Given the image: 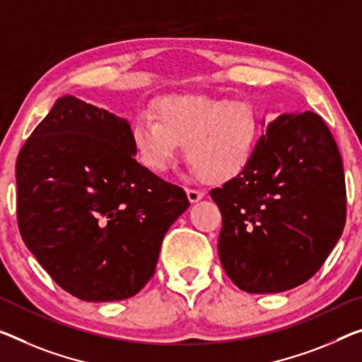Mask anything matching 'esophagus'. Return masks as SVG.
<instances>
[{"label": "esophagus", "instance_id": "obj_1", "mask_svg": "<svg viewBox=\"0 0 362 362\" xmlns=\"http://www.w3.org/2000/svg\"><path fill=\"white\" fill-rule=\"evenodd\" d=\"M186 194H187V199L189 202H197L204 197V192L199 191V189H192V187H187L186 189Z\"/></svg>", "mask_w": 362, "mask_h": 362}]
</instances>
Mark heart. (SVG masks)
<instances>
[{
    "mask_svg": "<svg viewBox=\"0 0 362 362\" xmlns=\"http://www.w3.org/2000/svg\"><path fill=\"white\" fill-rule=\"evenodd\" d=\"M153 116L132 124V144L148 170L162 173L181 144L194 173L205 182H226L243 173L254 157L262 126L247 100L185 93L155 102Z\"/></svg>",
    "mask_w": 362,
    "mask_h": 362,
    "instance_id": "heart-1",
    "label": "heart"
}]
</instances>
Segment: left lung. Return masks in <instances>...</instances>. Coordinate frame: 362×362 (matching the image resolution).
I'll return each instance as SVG.
<instances>
[{"instance_id":"obj_1","label":"left lung","mask_w":362,"mask_h":362,"mask_svg":"<svg viewBox=\"0 0 362 362\" xmlns=\"http://www.w3.org/2000/svg\"><path fill=\"white\" fill-rule=\"evenodd\" d=\"M210 196L223 221L220 262L247 293H281L308 281L346 221L340 150L313 111L278 116L243 173Z\"/></svg>"}]
</instances>
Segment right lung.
Returning <instances> with one entry per match:
<instances>
[{"label":"right lung","mask_w":362,"mask_h":362,"mask_svg":"<svg viewBox=\"0 0 362 362\" xmlns=\"http://www.w3.org/2000/svg\"><path fill=\"white\" fill-rule=\"evenodd\" d=\"M131 126L66 95L16 162L18 225L47 274L82 301H119L155 274L185 189L136 162Z\"/></svg>","instance_id":"1"}]
</instances>
